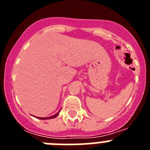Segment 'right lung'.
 Returning <instances> with one entry per match:
<instances>
[{
	"label": "right lung",
	"mask_w": 150,
	"mask_h": 150,
	"mask_svg": "<svg viewBox=\"0 0 150 150\" xmlns=\"http://www.w3.org/2000/svg\"><path fill=\"white\" fill-rule=\"evenodd\" d=\"M60 110H59V112H57L56 114L53 115V116H50V117H44V118H42V117H37V118H38V119H40V120H50V119H53V118H55L57 116H58V115L59 114V112H60Z\"/></svg>",
	"instance_id": "1"
}]
</instances>
